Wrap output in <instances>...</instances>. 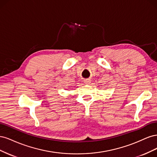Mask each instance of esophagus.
Here are the masks:
<instances>
[{"mask_svg":"<svg viewBox=\"0 0 157 157\" xmlns=\"http://www.w3.org/2000/svg\"><path fill=\"white\" fill-rule=\"evenodd\" d=\"M84 82L85 84H88L90 83V80H89V79H86V80H84Z\"/></svg>","mask_w":157,"mask_h":157,"instance_id":"34e87169","label":"esophagus"}]
</instances>
